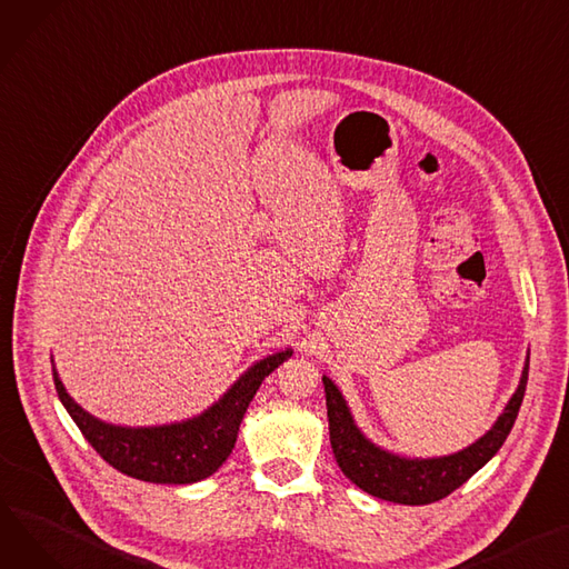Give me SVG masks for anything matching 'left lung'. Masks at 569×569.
Here are the masks:
<instances>
[{
  "label": "left lung",
  "mask_w": 569,
  "mask_h": 569,
  "mask_svg": "<svg viewBox=\"0 0 569 569\" xmlns=\"http://www.w3.org/2000/svg\"><path fill=\"white\" fill-rule=\"evenodd\" d=\"M528 359H531V352L526 355L515 393L499 413V419L491 423V428L467 448L435 458H407L370 441L357 426L346 396L340 393V389L327 375H322L329 441L340 471L359 489L368 491L370 497L391 503L428 506L448 497L450 491H456L478 469H482L495 458L508 439L523 400L528 382Z\"/></svg>",
  "instance_id": "1"
}]
</instances>
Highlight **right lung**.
I'll return each mask as SVG.
<instances>
[{"mask_svg": "<svg viewBox=\"0 0 569 569\" xmlns=\"http://www.w3.org/2000/svg\"><path fill=\"white\" fill-rule=\"evenodd\" d=\"M292 357V348L253 361L210 407L182 421L162 426L107 423L66 391L52 361L54 387L61 405L78 423L100 458L121 473L156 485H192L212 476L236 448L244 411L258 387L274 368Z\"/></svg>", "mask_w": 569, "mask_h": 569, "instance_id": "1", "label": "right lung"}]
</instances>
